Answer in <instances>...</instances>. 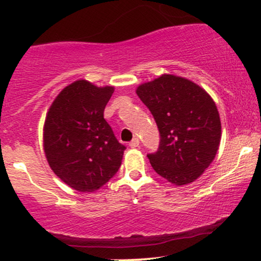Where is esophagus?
I'll use <instances>...</instances> for the list:
<instances>
[{
  "instance_id": "1",
  "label": "esophagus",
  "mask_w": 261,
  "mask_h": 261,
  "mask_svg": "<svg viewBox=\"0 0 261 261\" xmlns=\"http://www.w3.org/2000/svg\"><path fill=\"white\" fill-rule=\"evenodd\" d=\"M139 145H140V140L137 139V137H135V139H133V141H131V142L128 143V146H130L131 148L139 147Z\"/></svg>"
}]
</instances>
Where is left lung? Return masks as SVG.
Here are the masks:
<instances>
[{
  "label": "left lung",
  "mask_w": 261,
  "mask_h": 261,
  "mask_svg": "<svg viewBox=\"0 0 261 261\" xmlns=\"http://www.w3.org/2000/svg\"><path fill=\"white\" fill-rule=\"evenodd\" d=\"M136 93L161 134L158 151L147 154L152 168L176 187L195 181L220 147L221 120L214 99L193 81L167 73L140 85Z\"/></svg>",
  "instance_id": "8db88e82"
}]
</instances>
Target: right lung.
Returning a JSON list of instances; mask_svg holds the SVG:
<instances>
[{
  "mask_svg": "<svg viewBox=\"0 0 261 261\" xmlns=\"http://www.w3.org/2000/svg\"><path fill=\"white\" fill-rule=\"evenodd\" d=\"M113 93V86L74 81L59 93L45 118L47 163L65 184L81 193L100 189L121 166L126 147L104 119Z\"/></svg>",
  "mask_w": 261,
  "mask_h": 261,
  "instance_id": "right-lung-1",
  "label": "right lung"
}]
</instances>
